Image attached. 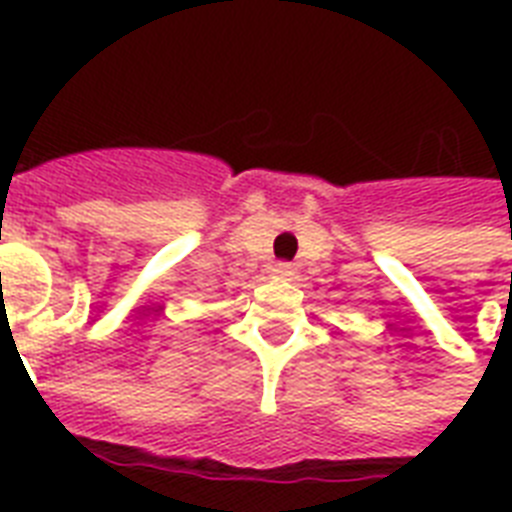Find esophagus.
<instances>
[{
    "mask_svg": "<svg viewBox=\"0 0 512 512\" xmlns=\"http://www.w3.org/2000/svg\"><path fill=\"white\" fill-rule=\"evenodd\" d=\"M273 273H276L279 279H287V276H292V273H295V268H292L289 263H279L276 268H273Z\"/></svg>",
    "mask_w": 512,
    "mask_h": 512,
    "instance_id": "1",
    "label": "esophagus"
}]
</instances>
